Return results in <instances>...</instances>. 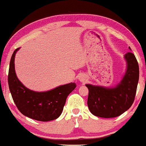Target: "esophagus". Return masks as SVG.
I'll list each match as a JSON object with an SVG mask.
<instances>
[{"label":"esophagus","instance_id":"obj_1","mask_svg":"<svg viewBox=\"0 0 146 146\" xmlns=\"http://www.w3.org/2000/svg\"><path fill=\"white\" fill-rule=\"evenodd\" d=\"M78 80L80 82H82V83H84V82H85L86 81H87V78H86V76H84V74H80V76H78Z\"/></svg>","mask_w":146,"mask_h":146}]
</instances>
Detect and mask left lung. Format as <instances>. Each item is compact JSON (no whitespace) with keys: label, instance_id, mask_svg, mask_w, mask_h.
Segmentation results:
<instances>
[{"label":"left lung","instance_id":"8db88e82","mask_svg":"<svg viewBox=\"0 0 146 146\" xmlns=\"http://www.w3.org/2000/svg\"><path fill=\"white\" fill-rule=\"evenodd\" d=\"M130 50L131 48L129 47ZM126 71L114 87L86 84L89 89L87 105L90 111L101 118H114L130 108L135 100L139 81V65L131 52L124 55Z\"/></svg>","mask_w":146,"mask_h":146}]
</instances>
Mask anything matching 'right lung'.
<instances>
[{"label":"right lung","instance_id":"right-lung-1","mask_svg":"<svg viewBox=\"0 0 146 146\" xmlns=\"http://www.w3.org/2000/svg\"><path fill=\"white\" fill-rule=\"evenodd\" d=\"M13 53L9 64L8 83L13 100L21 114L39 121L57 119L62 114L66 99L76 87L74 82L60 85L46 91H35L25 87L16 74L15 57Z\"/></svg>","mask_w":146,"mask_h":146}]
</instances>
